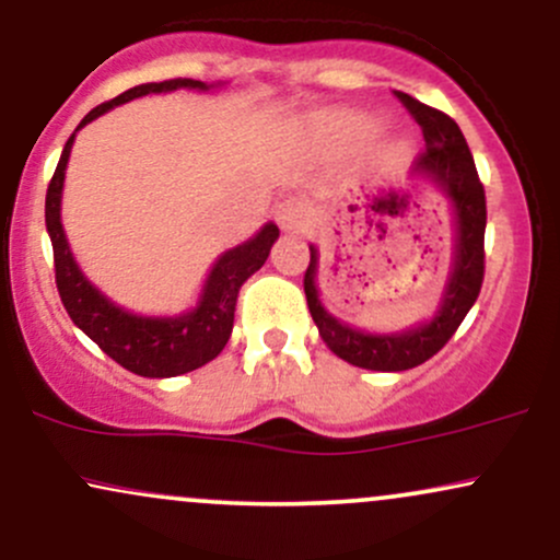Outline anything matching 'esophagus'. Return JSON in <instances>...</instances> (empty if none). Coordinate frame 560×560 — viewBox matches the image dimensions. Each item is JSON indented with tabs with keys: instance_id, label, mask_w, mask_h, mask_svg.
Here are the masks:
<instances>
[{
	"instance_id": "esophagus-1",
	"label": "esophagus",
	"mask_w": 560,
	"mask_h": 560,
	"mask_svg": "<svg viewBox=\"0 0 560 560\" xmlns=\"http://www.w3.org/2000/svg\"><path fill=\"white\" fill-rule=\"evenodd\" d=\"M276 221L284 231H302L307 226V205L300 197H287L276 208Z\"/></svg>"
}]
</instances>
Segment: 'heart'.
<instances>
[{
  "instance_id": "b5f03b06",
  "label": "heart",
  "mask_w": 560,
  "mask_h": 560,
  "mask_svg": "<svg viewBox=\"0 0 560 560\" xmlns=\"http://www.w3.org/2000/svg\"><path fill=\"white\" fill-rule=\"evenodd\" d=\"M378 124L374 118H365V115H352V118L345 120V131L350 133V137H358V139H365L371 137V133H376Z\"/></svg>"
}]
</instances>
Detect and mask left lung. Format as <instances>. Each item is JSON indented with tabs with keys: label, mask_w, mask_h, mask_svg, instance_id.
Returning <instances> with one entry per match:
<instances>
[{
	"label": "left lung",
	"mask_w": 560,
	"mask_h": 560,
	"mask_svg": "<svg viewBox=\"0 0 560 560\" xmlns=\"http://www.w3.org/2000/svg\"><path fill=\"white\" fill-rule=\"evenodd\" d=\"M397 100L413 115L423 131V141H427L413 163V176L429 178L440 186L455 213V262L445 294H442L440 311L434 313L432 320L416 326V329L400 334H365L337 320L320 305L316 289V247H311V266L302 279L307 307H311V316L316 320L326 347L342 361L369 371H408L427 363L464 324L466 313L479 298L481 281H485L487 199L464 133L450 115L423 105L410 94L397 92Z\"/></svg>",
	"instance_id": "obj_1"
}]
</instances>
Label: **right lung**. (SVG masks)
Wrapping results in <instances>:
<instances>
[{"mask_svg": "<svg viewBox=\"0 0 560 560\" xmlns=\"http://www.w3.org/2000/svg\"><path fill=\"white\" fill-rule=\"evenodd\" d=\"M173 89H208V83L195 79H171L160 83H141L115 96L110 102L96 105L86 118L81 120L79 128L92 124L102 113L113 110V107L124 105L133 96L173 92ZM75 128V131H79ZM75 131L70 133L62 150L60 163H57L52 182L47 189V205H44V215H47V231L52 240L55 253V284L60 292L62 305H66L70 320L86 334L92 342L100 345L105 355H110L115 363L131 371L137 376L147 378H168L182 376L199 365L210 363L218 352L223 350L234 329V311L236 298L244 281L249 279L258 268L266 262L271 253L273 242L279 240V226L266 223L258 234L240 247L229 249L215 260L213 271L205 281L202 298L195 311L184 313L176 318H147L133 316L124 311L115 302L96 289L81 268L75 266L73 253H70L66 231L60 221V202H62V182H66V165L70 158V147H73Z\"/></svg>", "mask_w": 560, "mask_h": 560, "instance_id": "add662e5", "label": "right lung"}]
</instances>
